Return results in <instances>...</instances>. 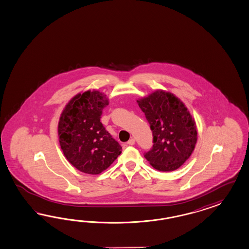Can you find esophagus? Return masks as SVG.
Listing matches in <instances>:
<instances>
[{
	"label": "esophagus",
	"mask_w": 249,
	"mask_h": 249,
	"mask_svg": "<svg viewBox=\"0 0 249 249\" xmlns=\"http://www.w3.org/2000/svg\"><path fill=\"white\" fill-rule=\"evenodd\" d=\"M127 144H128V146H132V145H134L135 144V139L133 138H131L128 142H127Z\"/></svg>",
	"instance_id": "1"
}]
</instances>
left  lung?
<instances>
[{
    "label": "left lung",
    "mask_w": 249,
    "mask_h": 249,
    "mask_svg": "<svg viewBox=\"0 0 249 249\" xmlns=\"http://www.w3.org/2000/svg\"><path fill=\"white\" fill-rule=\"evenodd\" d=\"M153 135V147L144 154L157 170L169 172L181 167L197 140L196 122L175 95L156 90L137 101Z\"/></svg>",
    "instance_id": "8db88e82"
}]
</instances>
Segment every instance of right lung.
<instances>
[{
	"mask_svg": "<svg viewBox=\"0 0 249 249\" xmlns=\"http://www.w3.org/2000/svg\"><path fill=\"white\" fill-rule=\"evenodd\" d=\"M106 95L88 90L74 96L61 115L59 142L68 161L81 172L97 175L107 169L122 148L103 127Z\"/></svg>",
	"mask_w": 249,
	"mask_h": 249,
	"instance_id": "obj_1",
	"label": "right lung"
}]
</instances>
